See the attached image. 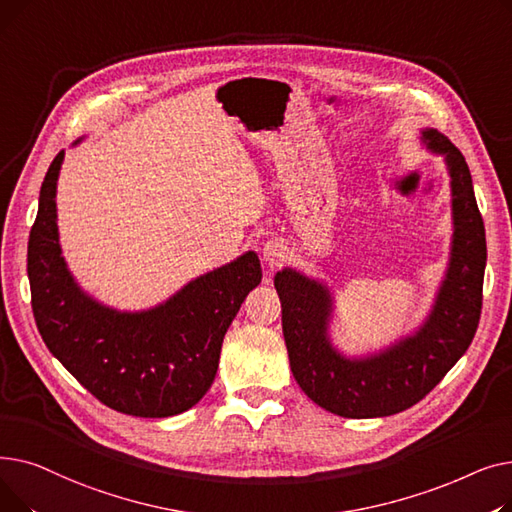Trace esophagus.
<instances>
[{
	"label": "esophagus",
	"instance_id": "1",
	"mask_svg": "<svg viewBox=\"0 0 512 512\" xmlns=\"http://www.w3.org/2000/svg\"><path fill=\"white\" fill-rule=\"evenodd\" d=\"M288 257V249H286V245L284 242H280V240H270V242H265V247H263V261L272 267H278V265H282V261Z\"/></svg>",
	"mask_w": 512,
	"mask_h": 512
}]
</instances>
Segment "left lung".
<instances>
[{
	"label": "left lung",
	"instance_id": "1",
	"mask_svg": "<svg viewBox=\"0 0 512 512\" xmlns=\"http://www.w3.org/2000/svg\"><path fill=\"white\" fill-rule=\"evenodd\" d=\"M421 141L446 159L454 232L438 297L415 334L369 357H344L328 334L330 288L290 267L274 278L294 380L315 405L340 417H388L417 405L465 355L477 332L488 249L471 172L463 153L438 130L425 128Z\"/></svg>",
	"mask_w": 512,
	"mask_h": 512
}]
</instances>
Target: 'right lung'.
<instances>
[{"label":"right lung","instance_id":"right-lung-1","mask_svg":"<svg viewBox=\"0 0 512 512\" xmlns=\"http://www.w3.org/2000/svg\"><path fill=\"white\" fill-rule=\"evenodd\" d=\"M64 151L45 174L26 272L33 315L49 353L105 407L132 417H172L205 396L224 334L261 282L255 251L207 272L147 311H116L80 290L62 257L56 184Z\"/></svg>","mask_w":512,"mask_h":512}]
</instances>
